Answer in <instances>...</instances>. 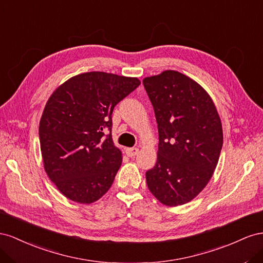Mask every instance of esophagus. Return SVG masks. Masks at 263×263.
Segmentation results:
<instances>
[{
  "instance_id": "34e87169",
  "label": "esophagus",
  "mask_w": 263,
  "mask_h": 263,
  "mask_svg": "<svg viewBox=\"0 0 263 263\" xmlns=\"http://www.w3.org/2000/svg\"><path fill=\"white\" fill-rule=\"evenodd\" d=\"M125 153L127 156L130 157H134L138 153H139V148L138 147H127L125 149Z\"/></svg>"
}]
</instances>
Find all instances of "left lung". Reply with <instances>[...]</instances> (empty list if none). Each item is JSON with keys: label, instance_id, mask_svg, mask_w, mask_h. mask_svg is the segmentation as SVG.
<instances>
[{"label": "left lung", "instance_id": "1", "mask_svg": "<svg viewBox=\"0 0 263 263\" xmlns=\"http://www.w3.org/2000/svg\"><path fill=\"white\" fill-rule=\"evenodd\" d=\"M159 130V151L146 184L162 204L183 205L204 190L222 147L215 104L196 81L166 70L143 80Z\"/></svg>", "mask_w": 263, "mask_h": 263}]
</instances>
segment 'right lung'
I'll return each instance as SVG.
<instances>
[{
  "label": "right lung",
  "instance_id": "add662e5",
  "mask_svg": "<svg viewBox=\"0 0 263 263\" xmlns=\"http://www.w3.org/2000/svg\"><path fill=\"white\" fill-rule=\"evenodd\" d=\"M139 86L138 78L91 71L50 96L40 122L41 151L48 177L67 198L90 204L111 187L122 163L111 137L112 111Z\"/></svg>",
  "mask_w": 263,
  "mask_h": 263
}]
</instances>
